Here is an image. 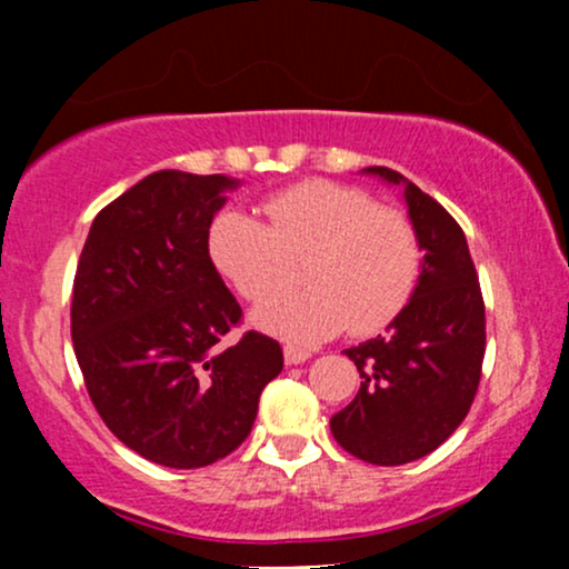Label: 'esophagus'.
Instances as JSON below:
<instances>
[{"instance_id": "1", "label": "esophagus", "mask_w": 569, "mask_h": 569, "mask_svg": "<svg viewBox=\"0 0 569 569\" xmlns=\"http://www.w3.org/2000/svg\"><path fill=\"white\" fill-rule=\"evenodd\" d=\"M283 358H286V363H305L307 358H310V352L307 350H302V348H293V345H286L283 348Z\"/></svg>"}]
</instances>
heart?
<instances>
[{
	"label": "heart",
	"mask_w": 569,
	"mask_h": 569,
	"mask_svg": "<svg viewBox=\"0 0 569 569\" xmlns=\"http://www.w3.org/2000/svg\"><path fill=\"white\" fill-rule=\"evenodd\" d=\"M262 221L227 208L211 221L208 251L246 299H262L288 271L289 252H307L302 290H284L253 310V323L310 345L342 329L371 335L393 321L420 276L411 221L377 208L361 189L310 179L264 200Z\"/></svg>",
	"instance_id": "b5f03b06"
}]
</instances>
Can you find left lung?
I'll return each instance as SVG.
<instances>
[{
	"instance_id": "obj_1",
	"label": "left lung",
	"mask_w": 569,
	"mask_h": 569,
	"mask_svg": "<svg viewBox=\"0 0 569 569\" xmlns=\"http://www.w3.org/2000/svg\"><path fill=\"white\" fill-rule=\"evenodd\" d=\"M361 173L401 189L422 262L388 335L345 350L361 388L329 426L358 460L403 466L441 447L471 409L485 361V302L466 234L439 202L390 168Z\"/></svg>"
}]
</instances>
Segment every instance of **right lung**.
Here are the masks:
<instances>
[{
	"label": "right lung",
	"mask_w": 569,
	"mask_h": 569,
	"mask_svg": "<svg viewBox=\"0 0 569 569\" xmlns=\"http://www.w3.org/2000/svg\"><path fill=\"white\" fill-rule=\"evenodd\" d=\"M232 176L149 173L90 224L71 297V342L107 428L147 460L202 468L251 433L276 339L227 345L240 305L208 253Z\"/></svg>",
	"instance_id": "obj_1"
}]
</instances>
